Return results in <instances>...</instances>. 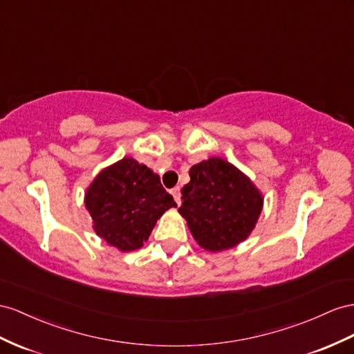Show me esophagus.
I'll list each match as a JSON object with an SVG mask.
<instances>
[{
    "label": "esophagus",
    "instance_id": "1",
    "mask_svg": "<svg viewBox=\"0 0 354 354\" xmlns=\"http://www.w3.org/2000/svg\"><path fill=\"white\" fill-rule=\"evenodd\" d=\"M171 194H174L176 203L180 205V196H183V194H180V188H179V187H175L174 189H171Z\"/></svg>",
    "mask_w": 354,
    "mask_h": 354
}]
</instances>
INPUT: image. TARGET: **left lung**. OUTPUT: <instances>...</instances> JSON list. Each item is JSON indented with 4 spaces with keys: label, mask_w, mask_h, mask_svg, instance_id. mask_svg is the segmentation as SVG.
<instances>
[{
    "label": "left lung",
    "mask_w": 354,
    "mask_h": 354,
    "mask_svg": "<svg viewBox=\"0 0 354 354\" xmlns=\"http://www.w3.org/2000/svg\"><path fill=\"white\" fill-rule=\"evenodd\" d=\"M261 209L263 194L254 183L232 162L211 157L189 169L178 212L198 247L220 252L250 236Z\"/></svg>",
    "instance_id": "1"
}]
</instances>
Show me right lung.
<instances>
[{"label":"right lung","instance_id":"right-lung-1","mask_svg":"<svg viewBox=\"0 0 354 354\" xmlns=\"http://www.w3.org/2000/svg\"><path fill=\"white\" fill-rule=\"evenodd\" d=\"M85 207L97 236L129 252L143 247L157 220L176 203L157 174L138 160L124 157L93 179L85 192Z\"/></svg>","mask_w":354,"mask_h":354}]
</instances>
